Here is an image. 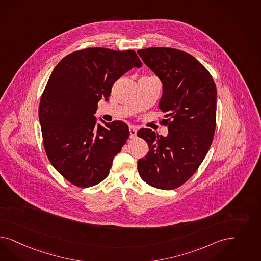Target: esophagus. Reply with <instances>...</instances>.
Segmentation results:
<instances>
[{"mask_svg": "<svg viewBox=\"0 0 261 261\" xmlns=\"http://www.w3.org/2000/svg\"><path fill=\"white\" fill-rule=\"evenodd\" d=\"M129 132H130V138L135 139L137 137V128L135 126H130L129 127Z\"/></svg>", "mask_w": 261, "mask_h": 261, "instance_id": "obj_1", "label": "esophagus"}]
</instances>
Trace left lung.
Listing matches in <instances>:
<instances>
[{"instance_id": "obj_1", "label": "left lung", "mask_w": 261, "mask_h": 261, "mask_svg": "<svg viewBox=\"0 0 261 261\" xmlns=\"http://www.w3.org/2000/svg\"><path fill=\"white\" fill-rule=\"evenodd\" d=\"M138 54L162 82L159 109L166 113L167 137L142 128L137 135L149 151L138 161L140 176L163 190L178 188L197 171L212 144L217 90L212 76L196 58L173 48L152 47Z\"/></svg>"}]
</instances>
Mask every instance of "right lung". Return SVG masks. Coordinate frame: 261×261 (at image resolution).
<instances>
[{"mask_svg":"<svg viewBox=\"0 0 261 261\" xmlns=\"http://www.w3.org/2000/svg\"><path fill=\"white\" fill-rule=\"evenodd\" d=\"M142 62L133 50L87 48L56 65L40 99L38 116L49 161L73 185L87 188L108 176L113 159L129 138L117 120L96 125L94 114L114 83Z\"/></svg>","mask_w":261,"mask_h":261,"instance_id":"1","label":"right lung"}]
</instances>
